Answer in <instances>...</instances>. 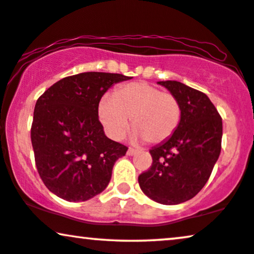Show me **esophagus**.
Instances as JSON below:
<instances>
[{
  "mask_svg": "<svg viewBox=\"0 0 254 254\" xmlns=\"http://www.w3.org/2000/svg\"><path fill=\"white\" fill-rule=\"evenodd\" d=\"M136 153H137V151L133 150V148H129V150H127V155H134Z\"/></svg>",
  "mask_w": 254,
  "mask_h": 254,
  "instance_id": "esophagus-1",
  "label": "esophagus"
}]
</instances>
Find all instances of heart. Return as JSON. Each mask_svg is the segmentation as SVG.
Wrapping results in <instances>:
<instances>
[{
  "instance_id": "heart-1",
  "label": "heart",
  "mask_w": 254,
  "mask_h": 254,
  "mask_svg": "<svg viewBox=\"0 0 254 254\" xmlns=\"http://www.w3.org/2000/svg\"><path fill=\"white\" fill-rule=\"evenodd\" d=\"M97 115L111 139L124 136L131 123L134 141L159 144L173 136L181 121V106L173 94L147 82H132L101 97Z\"/></svg>"
}]
</instances>
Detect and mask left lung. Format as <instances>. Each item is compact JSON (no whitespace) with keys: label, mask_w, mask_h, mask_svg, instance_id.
I'll return each instance as SVG.
<instances>
[{"label":"left lung","mask_w":254,"mask_h":254,"mask_svg":"<svg viewBox=\"0 0 254 254\" xmlns=\"http://www.w3.org/2000/svg\"><path fill=\"white\" fill-rule=\"evenodd\" d=\"M181 106V121L173 136L152 147V166L138 177L140 189L158 203L173 205L190 200L204 187L221 153L223 125L204 93L179 81H159Z\"/></svg>","instance_id":"obj_1"}]
</instances>
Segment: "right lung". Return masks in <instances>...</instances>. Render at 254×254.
I'll list each match as a JSON object with an SVG mask.
<instances>
[{"mask_svg": "<svg viewBox=\"0 0 254 254\" xmlns=\"http://www.w3.org/2000/svg\"><path fill=\"white\" fill-rule=\"evenodd\" d=\"M122 74L87 72L64 77L37 100L31 127L36 166L50 191L69 202L87 201L109 185L127 147L109 139L99 121L101 97Z\"/></svg>", "mask_w": 254, "mask_h": 254, "instance_id": "right-lung-1", "label": "right lung"}]
</instances>
